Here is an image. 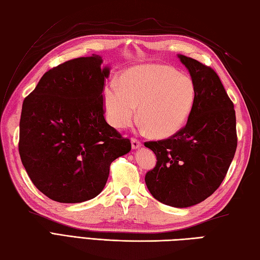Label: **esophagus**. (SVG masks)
<instances>
[{
    "mask_svg": "<svg viewBox=\"0 0 260 260\" xmlns=\"http://www.w3.org/2000/svg\"><path fill=\"white\" fill-rule=\"evenodd\" d=\"M131 143H132V148H134V150H136V148H139L142 145L141 141L135 139V137H133V139L131 140Z\"/></svg>",
    "mask_w": 260,
    "mask_h": 260,
    "instance_id": "obj_1",
    "label": "esophagus"
}]
</instances>
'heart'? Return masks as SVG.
Instances as JSON below:
<instances>
[{
  "label": "heart",
  "instance_id": "heart-1",
  "mask_svg": "<svg viewBox=\"0 0 260 260\" xmlns=\"http://www.w3.org/2000/svg\"><path fill=\"white\" fill-rule=\"evenodd\" d=\"M107 119L124 129L139 117L154 136L173 135L186 123L196 103V86L190 77L164 64H147L126 73L103 91Z\"/></svg>",
  "mask_w": 260,
  "mask_h": 260
}]
</instances>
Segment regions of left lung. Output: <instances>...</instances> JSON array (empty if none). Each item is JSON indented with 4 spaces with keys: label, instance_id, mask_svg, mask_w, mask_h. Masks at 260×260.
Wrapping results in <instances>:
<instances>
[{
    "label": "left lung",
    "instance_id": "obj_1",
    "mask_svg": "<svg viewBox=\"0 0 260 260\" xmlns=\"http://www.w3.org/2000/svg\"><path fill=\"white\" fill-rule=\"evenodd\" d=\"M196 86L186 125L169 139L146 142L156 165L145 175L151 194L164 204L187 208L209 198L222 183L237 148L234 103L217 73L179 54Z\"/></svg>",
    "mask_w": 260,
    "mask_h": 260
}]
</instances>
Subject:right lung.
<instances>
[{
  "label": "right lung",
  "instance_id": "1",
  "mask_svg": "<svg viewBox=\"0 0 260 260\" xmlns=\"http://www.w3.org/2000/svg\"><path fill=\"white\" fill-rule=\"evenodd\" d=\"M101 56L76 58L42 76L26 96L20 119L19 153L39 191L60 203L97 197L114 159L131 141L107 124L103 90L109 68Z\"/></svg>",
  "mask_w": 260,
  "mask_h": 260
}]
</instances>
